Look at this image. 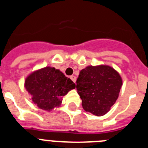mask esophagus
I'll return each mask as SVG.
<instances>
[{
  "mask_svg": "<svg viewBox=\"0 0 148 148\" xmlns=\"http://www.w3.org/2000/svg\"><path fill=\"white\" fill-rule=\"evenodd\" d=\"M70 78H71L72 81L75 83V81H76V77H75V75H71V76H70Z\"/></svg>",
  "mask_w": 148,
  "mask_h": 148,
  "instance_id": "obj_1",
  "label": "esophagus"
}]
</instances>
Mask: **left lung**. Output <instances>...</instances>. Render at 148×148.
<instances>
[{
  "label": "left lung",
  "instance_id": "left-lung-1",
  "mask_svg": "<svg viewBox=\"0 0 148 148\" xmlns=\"http://www.w3.org/2000/svg\"><path fill=\"white\" fill-rule=\"evenodd\" d=\"M121 85L118 72L107 65L87 66L81 70L76 81L84 110L97 116H104L110 110Z\"/></svg>",
  "mask_w": 148,
  "mask_h": 148
}]
</instances>
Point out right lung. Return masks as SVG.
Instances as JSON below:
<instances>
[{"instance_id": "add662e5", "label": "right lung", "mask_w": 148, "mask_h": 148, "mask_svg": "<svg viewBox=\"0 0 148 148\" xmlns=\"http://www.w3.org/2000/svg\"><path fill=\"white\" fill-rule=\"evenodd\" d=\"M24 87L34 104L49 111L61 105L63 96L75 88V84L59 70L46 66L31 73L26 78Z\"/></svg>"}]
</instances>
